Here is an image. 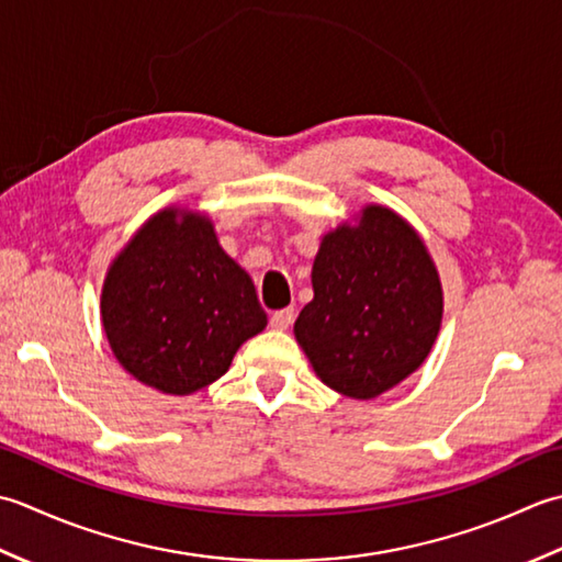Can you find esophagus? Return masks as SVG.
<instances>
[{
	"mask_svg": "<svg viewBox=\"0 0 562 562\" xmlns=\"http://www.w3.org/2000/svg\"><path fill=\"white\" fill-rule=\"evenodd\" d=\"M295 319L293 307H283V311L271 313V327L273 329H289Z\"/></svg>",
	"mask_w": 562,
	"mask_h": 562,
	"instance_id": "esophagus-1",
	"label": "esophagus"
}]
</instances>
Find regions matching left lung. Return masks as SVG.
Wrapping results in <instances>:
<instances>
[{
	"label": "left lung",
	"instance_id": "obj_1",
	"mask_svg": "<svg viewBox=\"0 0 562 562\" xmlns=\"http://www.w3.org/2000/svg\"><path fill=\"white\" fill-rule=\"evenodd\" d=\"M313 289L295 339L319 381L347 397L391 391L439 335V273L419 235L383 205H369L359 227L325 235Z\"/></svg>",
	"mask_w": 562,
	"mask_h": 562
}]
</instances>
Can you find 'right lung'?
Segmentation results:
<instances>
[{"mask_svg": "<svg viewBox=\"0 0 562 562\" xmlns=\"http://www.w3.org/2000/svg\"><path fill=\"white\" fill-rule=\"evenodd\" d=\"M109 345L137 381L169 395L211 385L243 341L267 327L255 283L203 215L157 213L109 269L101 293Z\"/></svg>", "mask_w": 562, "mask_h": 562, "instance_id": "add662e5", "label": "right lung"}]
</instances>
